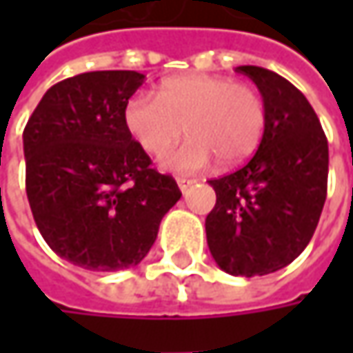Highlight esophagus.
<instances>
[{"label":"esophagus","instance_id":"esophagus-1","mask_svg":"<svg viewBox=\"0 0 353 353\" xmlns=\"http://www.w3.org/2000/svg\"><path fill=\"white\" fill-rule=\"evenodd\" d=\"M194 183H196V181H192V179H184V176H179V179H176V184H179V188H181L183 192H186V190H188V188H190Z\"/></svg>","mask_w":353,"mask_h":353}]
</instances>
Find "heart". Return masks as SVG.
<instances>
[{"label":"heart","instance_id":"1","mask_svg":"<svg viewBox=\"0 0 353 353\" xmlns=\"http://www.w3.org/2000/svg\"><path fill=\"white\" fill-rule=\"evenodd\" d=\"M265 123L263 96L225 76L167 78L159 98L139 92L125 105L129 133L151 155L169 151L186 129L190 137L161 161L163 169L176 172L206 169L214 157L222 167L248 161L263 139Z\"/></svg>","mask_w":353,"mask_h":353}]
</instances>
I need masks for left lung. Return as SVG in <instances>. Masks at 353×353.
Returning <instances> with one entry per match:
<instances>
[{"mask_svg": "<svg viewBox=\"0 0 353 353\" xmlns=\"http://www.w3.org/2000/svg\"><path fill=\"white\" fill-rule=\"evenodd\" d=\"M267 108L255 155L208 181L216 206L206 239L218 267L236 277L269 275L292 263L319 225L328 184V141L305 94L273 70L237 66Z\"/></svg>", "mask_w": 353, "mask_h": 353, "instance_id": "left-lung-1", "label": "left lung"}]
</instances>
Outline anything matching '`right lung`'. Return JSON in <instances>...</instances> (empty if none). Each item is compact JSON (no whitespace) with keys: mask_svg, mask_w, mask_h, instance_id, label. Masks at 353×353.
<instances>
[{"mask_svg":"<svg viewBox=\"0 0 353 353\" xmlns=\"http://www.w3.org/2000/svg\"><path fill=\"white\" fill-rule=\"evenodd\" d=\"M145 74L96 70L47 90L23 131L25 186L48 248L88 271L135 267L161 220L181 200L172 176L125 125V105Z\"/></svg>","mask_w":353,"mask_h":353,"instance_id":"add662e5","label":"right lung"}]
</instances>
